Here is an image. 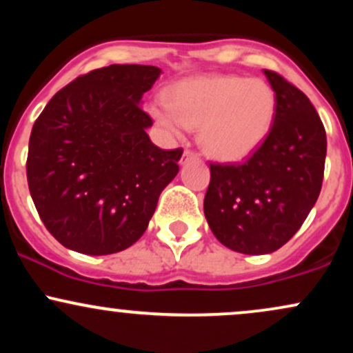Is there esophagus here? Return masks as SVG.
I'll list each match as a JSON object with an SVG mask.
<instances>
[{
    "instance_id": "34e87169",
    "label": "esophagus",
    "mask_w": 353,
    "mask_h": 353,
    "mask_svg": "<svg viewBox=\"0 0 353 353\" xmlns=\"http://www.w3.org/2000/svg\"><path fill=\"white\" fill-rule=\"evenodd\" d=\"M189 159H197V152L190 151V149H185L184 154H182V163H185V161Z\"/></svg>"
}]
</instances>
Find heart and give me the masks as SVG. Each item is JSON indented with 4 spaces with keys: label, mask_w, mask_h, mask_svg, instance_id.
I'll use <instances>...</instances> for the list:
<instances>
[{
    "label": "heart",
    "mask_w": 353,
    "mask_h": 353,
    "mask_svg": "<svg viewBox=\"0 0 353 353\" xmlns=\"http://www.w3.org/2000/svg\"><path fill=\"white\" fill-rule=\"evenodd\" d=\"M277 96L264 79L237 74L196 76L169 89L168 106L152 116L169 134L201 128V144L209 156L241 161L261 148L274 125Z\"/></svg>",
    "instance_id": "heart-1"
}]
</instances>
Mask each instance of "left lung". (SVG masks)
<instances>
[{
    "label": "left lung",
    "mask_w": 353,
    "mask_h": 353,
    "mask_svg": "<svg viewBox=\"0 0 353 353\" xmlns=\"http://www.w3.org/2000/svg\"><path fill=\"white\" fill-rule=\"evenodd\" d=\"M277 96L274 125L244 163H210L204 197L209 228L241 254H270L289 242L317 202L327 136L305 94L264 70Z\"/></svg>",
    "instance_id": "left-lung-1"
}]
</instances>
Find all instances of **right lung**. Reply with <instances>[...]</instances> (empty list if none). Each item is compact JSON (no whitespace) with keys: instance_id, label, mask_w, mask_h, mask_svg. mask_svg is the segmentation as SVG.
<instances>
[{"instance_id":"add662e5","label":"right lung","mask_w":353,"mask_h":353,"mask_svg":"<svg viewBox=\"0 0 353 353\" xmlns=\"http://www.w3.org/2000/svg\"><path fill=\"white\" fill-rule=\"evenodd\" d=\"M161 70L111 64L59 89L33 125L26 176L51 236L68 249L108 255L148 229L157 199L179 172L182 149L157 148L139 106Z\"/></svg>"}]
</instances>
